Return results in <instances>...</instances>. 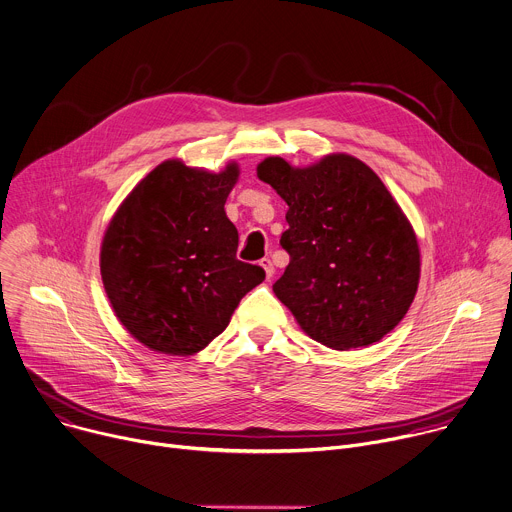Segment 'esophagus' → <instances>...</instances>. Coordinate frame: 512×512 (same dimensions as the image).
<instances>
[{
    "label": "esophagus",
    "mask_w": 512,
    "mask_h": 512,
    "mask_svg": "<svg viewBox=\"0 0 512 512\" xmlns=\"http://www.w3.org/2000/svg\"><path fill=\"white\" fill-rule=\"evenodd\" d=\"M259 265L265 269V275H267V279H271V277H273V273H275V267H273L271 259H269V257H265V259H261V261H259Z\"/></svg>",
    "instance_id": "obj_1"
}]
</instances>
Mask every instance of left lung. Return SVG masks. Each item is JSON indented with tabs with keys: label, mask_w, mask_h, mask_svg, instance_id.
I'll list each match as a JSON object with an SVG mask.
<instances>
[{
	"label": "left lung",
	"mask_w": 512,
	"mask_h": 512,
	"mask_svg": "<svg viewBox=\"0 0 512 512\" xmlns=\"http://www.w3.org/2000/svg\"><path fill=\"white\" fill-rule=\"evenodd\" d=\"M257 177L289 207L277 299L327 348L380 342L408 313L420 279L416 233L386 185L342 152L305 168L269 156Z\"/></svg>",
	"instance_id": "1"
}]
</instances>
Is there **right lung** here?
<instances>
[{"mask_svg":"<svg viewBox=\"0 0 512 512\" xmlns=\"http://www.w3.org/2000/svg\"><path fill=\"white\" fill-rule=\"evenodd\" d=\"M239 166L221 173L164 160L114 213L100 249L110 305L146 348L193 356L229 325L239 301L265 279L237 259L239 233L225 203Z\"/></svg>","mask_w":512,"mask_h":512,"instance_id":"add662e5","label":"right lung"}]
</instances>
